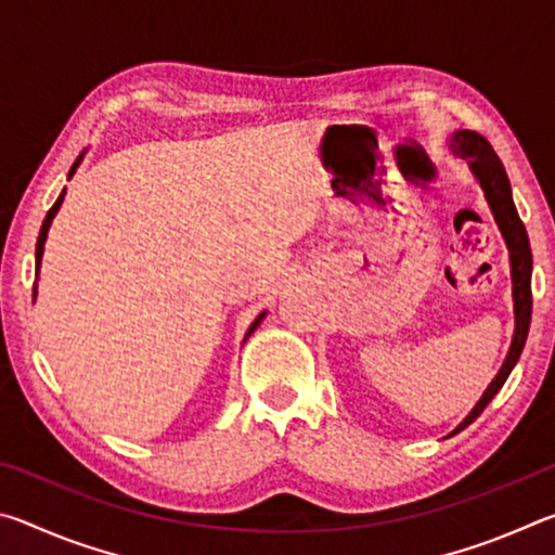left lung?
<instances>
[{
    "label": "left lung",
    "mask_w": 555,
    "mask_h": 555,
    "mask_svg": "<svg viewBox=\"0 0 555 555\" xmlns=\"http://www.w3.org/2000/svg\"><path fill=\"white\" fill-rule=\"evenodd\" d=\"M448 149L455 156L465 158L469 171H473L477 183H480V188L485 191L487 205H490L496 228H500L502 237L506 242V249H509L512 298H514V337H512L509 352H506L502 370L496 372V377L492 379L490 387L485 389L482 399L475 403V409L467 413L463 424H460L453 434H450V436H455V434H460V430L473 424L477 416H480V413L487 409V403L494 399V393L504 387V382L512 374L514 364L519 362L526 335H529V325H531L533 259H531V247H529V234H526V228L519 220V212H516V205L512 198L509 176H506L500 156L494 154L492 144L487 142L482 134H477V131L457 129V131H453V137L448 139Z\"/></svg>",
    "instance_id": "obj_1"
}]
</instances>
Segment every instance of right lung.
<instances>
[{
  "mask_svg": "<svg viewBox=\"0 0 555 555\" xmlns=\"http://www.w3.org/2000/svg\"><path fill=\"white\" fill-rule=\"evenodd\" d=\"M80 162H82V154L78 156V162L73 164V168H70V173H68V178L75 173V168L80 166ZM63 198H65V191L59 195V201L53 203V208L46 212V220H43V224H41V232H39V242H36V274H39V267H41V257H43V244H46V237H49V228H51V222H53V218H55V212H59V208H61V203H63ZM34 298H36V284H34ZM264 315H267V311L264 313H259L257 315V321L249 325V331H247V335H244V340H247V337L257 331V325L264 321Z\"/></svg>",
  "mask_w": 555,
  "mask_h": 555,
  "instance_id": "add662e5",
  "label": "right lung"
}]
</instances>
